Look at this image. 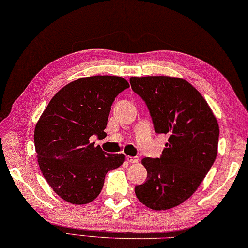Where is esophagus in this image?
<instances>
[{
	"mask_svg": "<svg viewBox=\"0 0 248 248\" xmlns=\"http://www.w3.org/2000/svg\"><path fill=\"white\" fill-rule=\"evenodd\" d=\"M126 160H127L130 164H137L139 161L138 157H133V156H126Z\"/></svg>",
	"mask_w": 248,
	"mask_h": 248,
	"instance_id": "34e87169",
	"label": "esophagus"
}]
</instances>
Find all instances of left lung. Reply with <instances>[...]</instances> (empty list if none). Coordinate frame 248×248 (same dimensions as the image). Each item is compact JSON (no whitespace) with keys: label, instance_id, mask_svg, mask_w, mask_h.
<instances>
[{"label":"left lung","instance_id":"8db88e82","mask_svg":"<svg viewBox=\"0 0 248 248\" xmlns=\"http://www.w3.org/2000/svg\"><path fill=\"white\" fill-rule=\"evenodd\" d=\"M150 110L157 134H168L160 158L141 160L148 180L135 187L141 203L160 211L183 203L213 165L219 126L209 104L186 80L170 76L130 77Z\"/></svg>","mask_w":248,"mask_h":248}]
</instances>
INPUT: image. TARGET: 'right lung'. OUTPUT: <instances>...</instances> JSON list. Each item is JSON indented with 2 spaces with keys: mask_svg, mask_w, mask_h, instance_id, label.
Here are the masks:
<instances>
[{
  "mask_svg": "<svg viewBox=\"0 0 248 248\" xmlns=\"http://www.w3.org/2000/svg\"><path fill=\"white\" fill-rule=\"evenodd\" d=\"M129 88L118 76H91L69 82L50 100L34 130L35 151L44 178L72 204L96 199L108 171L125 161L124 154H106L90 142L104 136L114 98Z\"/></svg>",
  "mask_w": 248,
  "mask_h": 248,
  "instance_id": "add662e5",
  "label": "right lung"
}]
</instances>
